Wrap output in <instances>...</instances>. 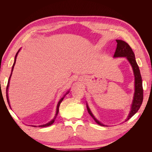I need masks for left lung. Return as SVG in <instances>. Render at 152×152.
I'll use <instances>...</instances> for the list:
<instances>
[{
	"label": "left lung",
	"instance_id": "1",
	"mask_svg": "<svg viewBox=\"0 0 152 152\" xmlns=\"http://www.w3.org/2000/svg\"><path fill=\"white\" fill-rule=\"evenodd\" d=\"M116 42H117V45L115 52V54L113 55V58L126 57L129 63L131 64L134 76V96H133V99L132 102L129 113L128 116L125 121L126 122L138 111V110L140 109L142 104V99H143V90H142V78L139 66L137 65L134 53L132 51L129 45L125 41L122 40H116ZM86 107L88 113L93 117V118L96 123L102 126H107V125H104L103 124H102L96 118L93 113L91 112L87 103H86Z\"/></svg>",
	"mask_w": 152,
	"mask_h": 152
}]
</instances>
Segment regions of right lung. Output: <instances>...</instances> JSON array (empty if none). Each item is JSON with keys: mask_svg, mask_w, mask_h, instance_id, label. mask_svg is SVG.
Segmentation results:
<instances>
[{"mask_svg": "<svg viewBox=\"0 0 152 152\" xmlns=\"http://www.w3.org/2000/svg\"><path fill=\"white\" fill-rule=\"evenodd\" d=\"M20 49H21V48H20L19 50H18V51L17 52V53H16V56H15V61H14L13 65H12V66L11 73V75H10V78H9V80H8V83H7V88H6V98H7V103H8V104H9V106H10V108H11V105H10V100H9V96H8V88H9V86H10V79H11V77L12 73V71H13V69H14V66H15V63H16V58H17V56H18V53H19V52L20 51ZM69 92H70V90H68V91L66 92V94H65V95H64V96H63V98H61L60 99V100L59 101V102H58V104H57V107H56V114H55V116H54V118L52 119L51 121H50V122H48V123H46V124H43V125H40V126H33V127H48V126H50V125H52V124L54 123V121H55V119H56V118L57 115H58V112H59V106H60V104H61V103L62 102V101L63 100L64 98L65 97V96H66L67 94H68V93H69Z\"/></svg>", "mask_w": 152, "mask_h": 152, "instance_id": "right-lung-1", "label": "right lung"}]
</instances>
